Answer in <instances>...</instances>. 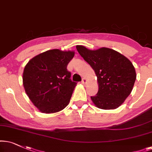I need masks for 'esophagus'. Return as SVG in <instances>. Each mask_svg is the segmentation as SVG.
<instances>
[{"mask_svg":"<svg viewBox=\"0 0 152 152\" xmlns=\"http://www.w3.org/2000/svg\"><path fill=\"white\" fill-rule=\"evenodd\" d=\"M86 82H87V80L86 79V78H83V79H82V81H81L82 83H83V84H86Z\"/></svg>","mask_w":152,"mask_h":152,"instance_id":"1","label":"esophagus"}]
</instances>
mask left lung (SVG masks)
Here are the masks:
<instances>
[{"instance_id":"1","label":"left lung","mask_w":152,"mask_h":152,"mask_svg":"<svg viewBox=\"0 0 152 152\" xmlns=\"http://www.w3.org/2000/svg\"><path fill=\"white\" fill-rule=\"evenodd\" d=\"M78 52L97 76L99 90L91 99L99 108H118L131 94L136 74L133 64L120 53L108 48L91 50L76 46Z\"/></svg>"}]
</instances>
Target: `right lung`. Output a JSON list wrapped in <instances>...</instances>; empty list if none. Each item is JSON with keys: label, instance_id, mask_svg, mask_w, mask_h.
<instances>
[{"label": "right lung", "instance_id": "add662e5", "mask_svg": "<svg viewBox=\"0 0 152 152\" xmlns=\"http://www.w3.org/2000/svg\"><path fill=\"white\" fill-rule=\"evenodd\" d=\"M74 52L49 50L32 58L24 68L26 92L42 113H53L67 106L76 83L66 69Z\"/></svg>", "mask_w": 152, "mask_h": 152}]
</instances>
